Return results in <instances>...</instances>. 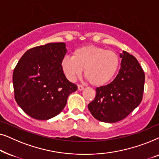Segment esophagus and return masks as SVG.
I'll use <instances>...</instances> for the list:
<instances>
[{
  "label": "esophagus",
  "instance_id": "obj_1",
  "mask_svg": "<svg viewBox=\"0 0 159 159\" xmlns=\"http://www.w3.org/2000/svg\"><path fill=\"white\" fill-rule=\"evenodd\" d=\"M84 88V87L82 86V85H81V84H78V90H80V91L83 90Z\"/></svg>",
  "mask_w": 159,
  "mask_h": 159
}]
</instances>
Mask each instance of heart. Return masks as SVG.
<instances>
[{
  "instance_id": "heart-1",
  "label": "heart",
  "mask_w": 159,
  "mask_h": 159,
  "mask_svg": "<svg viewBox=\"0 0 159 159\" xmlns=\"http://www.w3.org/2000/svg\"><path fill=\"white\" fill-rule=\"evenodd\" d=\"M119 58L116 52L95 45H85L75 49L72 57L65 56L61 68L67 79L75 81L84 69V77L94 86L103 85L116 74Z\"/></svg>"
}]
</instances>
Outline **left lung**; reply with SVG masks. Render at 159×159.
Listing matches in <instances>:
<instances>
[{
  "instance_id": "8db88e82",
  "label": "left lung",
  "mask_w": 159,
  "mask_h": 159,
  "mask_svg": "<svg viewBox=\"0 0 159 159\" xmlns=\"http://www.w3.org/2000/svg\"><path fill=\"white\" fill-rule=\"evenodd\" d=\"M122 58L118 75L110 84L95 89V99L88 109L98 121L114 123L126 118L143 99L145 73L135 57L127 52Z\"/></svg>"
}]
</instances>
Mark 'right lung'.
Returning a JSON list of instances; mask_svg holds the SVG:
<instances>
[{"instance_id":"1","label":"right lung","mask_w":159,"mask_h":159,"mask_svg":"<svg viewBox=\"0 0 159 159\" xmlns=\"http://www.w3.org/2000/svg\"><path fill=\"white\" fill-rule=\"evenodd\" d=\"M66 53L64 43H51L28 50L13 73L14 97L26 114L48 120L62 111L69 95L77 86L66 79L61 61Z\"/></svg>"}]
</instances>
